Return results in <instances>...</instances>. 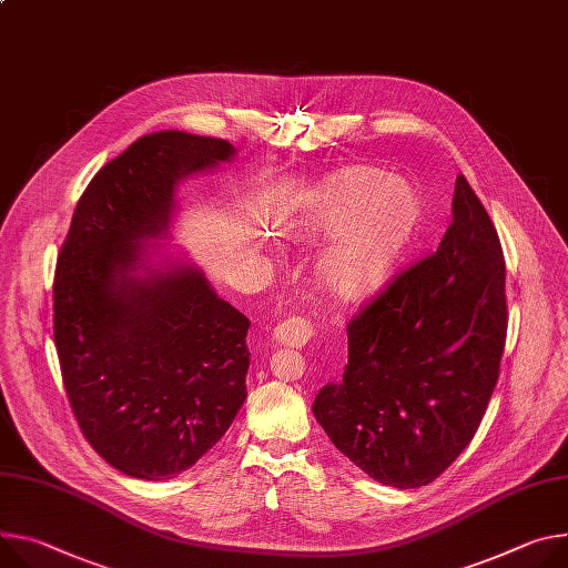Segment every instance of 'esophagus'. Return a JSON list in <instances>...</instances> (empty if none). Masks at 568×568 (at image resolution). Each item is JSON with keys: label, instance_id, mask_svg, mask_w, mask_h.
Here are the masks:
<instances>
[{"label": "esophagus", "instance_id": "esophagus-1", "mask_svg": "<svg viewBox=\"0 0 568 568\" xmlns=\"http://www.w3.org/2000/svg\"><path fill=\"white\" fill-rule=\"evenodd\" d=\"M315 335V328L311 322H305L303 317H290L285 322H281L276 328H274V335L272 339L281 346H290V348H301L305 346L307 342L313 339Z\"/></svg>", "mask_w": 568, "mask_h": 568}]
</instances>
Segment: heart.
<instances>
[{"mask_svg":"<svg viewBox=\"0 0 568 568\" xmlns=\"http://www.w3.org/2000/svg\"><path fill=\"white\" fill-rule=\"evenodd\" d=\"M419 222V196L403 176L372 168H348L324 179L305 199L296 233L324 242L317 276L337 301L376 294Z\"/></svg>","mask_w":568,"mask_h":568,"instance_id":"1","label":"heart"}]
</instances>
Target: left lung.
Instances as JSON below:
<instances>
[{
	"label": "left lung",
	"mask_w": 568,
	"mask_h": 568,
	"mask_svg": "<svg viewBox=\"0 0 568 568\" xmlns=\"http://www.w3.org/2000/svg\"><path fill=\"white\" fill-rule=\"evenodd\" d=\"M346 333L348 365L320 389L315 419L369 478L433 483L474 439L507 335L503 248L462 174L437 253L398 274Z\"/></svg>",
	"instance_id": "8db88e82"
}]
</instances>
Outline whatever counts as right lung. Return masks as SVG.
Listing matches in <instances>:
<instances>
[{
	"label": "right lung",
	"instance_id": "add662e5",
	"mask_svg": "<svg viewBox=\"0 0 568 568\" xmlns=\"http://www.w3.org/2000/svg\"><path fill=\"white\" fill-rule=\"evenodd\" d=\"M226 140H135L81 194L54 278L63 385L90 446L138 480H170L209 453L246 398L251 322L165 251L179 187L235 159Z\"/></svg>",
	"mask_w": 568,
	"mask_h": 568
}]
</instances>
